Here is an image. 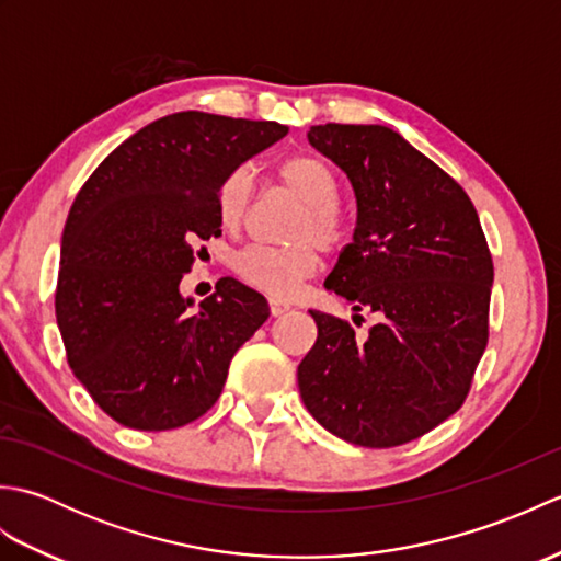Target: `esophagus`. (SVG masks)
Returning a JSON list of instances; mask_svg holds the SVG:
<instances>
[{
  "mask_svg": "<svg viewBox=\"0 0 561 561\" xmlns=\"http://www.w3.org/2000/svg\"><path fill=\"white\" fill-rule=\"evenodd\" d=\"M270 311H272V316H282V313L291 311V304L284 299H270Z\"/></svg>",
  "mask_w": 561,
  "mask_h": 561,
  "instance_id": "esophagus-1",
  "label": "esophagus"
}]
</instances>
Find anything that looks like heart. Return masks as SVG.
I'll use <instances>...</instances> for the list:
<instances>
[{"label":"heart","mask_w":561,"mask_h":561,"mask_svg":"<svg viewBox=\"0 0 561 561\" xmlns=\"http://www.w3.org/2000/svg\"><path fill=\"white\" fill-rule=\"evenodd\" d=\"M277 175L304 202V211L296 219L291 233L299 243L248 245L233 257V270L250 287L277 299H287L320 267L314 242L323 250L342 245L347 236V217L337 205L340 178L323 157L296 153L279 163ZM250 193H253V178L245 169H236L226 175L217 193V217L224 229L236 231L243 224Z\"/></svg>","instance_id":"obj_1"}]
</instances>
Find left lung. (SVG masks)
Instances as JSON below:
<instances>
[{"instance_id": "left-lung-1", "label": "left lung", "mask_w": 561, "mask_h": 561, "mask_svg": "<svg viewBox=\"0 0 561 561\" xmlns=\"http://www.w3.org/2000/svg\"><path fill=\"white\" fill-rule=\"evenodd\" d=\"M308 141L356 197L354 241L325 287L376 325L362 340L347 320L311 311L318 340L299 364L301 398L350 444H408L468 398L490 340V245L465 190L390 127L328 123Z\"/></svg>"}]
</instances>
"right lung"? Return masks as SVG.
<instances>
[{
    "label": "right lung",
    "instance_id": "obj_1",
    "mask_svg": "<svg viewBox=\"0 0 561 561\" xmlns=\"http://www.w3.org/2000/svg\"><path fill=\"white\" fill-rule=\"evenodd\" d=\"M287 133L267 121L173 113L125 139L79 190L55 316L69 368L117 424L169 432L199 420L238 347L267 320L265 296L233 277L190 311L181 279L197 245L221 236L226 175Z\"/></svg>",
    "mask_w": 561,
    "mask_h": 561
}]
</instances>
